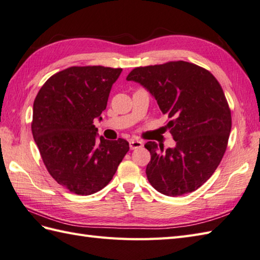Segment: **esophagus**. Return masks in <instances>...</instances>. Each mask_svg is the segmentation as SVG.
<instances>
[{"label": "esophagus", "instance_id": "34e87169", "mask_svg": "<svg viewBox=\"0 0 260 260\" xmlns=\"http://www.w3.org/2000/svg\"><path fill=\"white\" fill-rule=\"evenodd\" d=\"M143 146V142L142 141H137V140H132L129 142V148L131 149H136V148H141Z\"/></svg>", "mask_w": 260, "mask_h": 260}]
</instances>
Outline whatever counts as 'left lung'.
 I'll use <instances>...</instances> for the list:
<instances>
[{
  "mask_svg": "<svg viewBox=\"0 0 260 260\" xmlns=\"http://www.w3.org/2000/svg\"><path fill=\"white\" fill-rule=\"evenodd\" d=\"M157 101L170 122L174 148L147 142V179L166 196L188 194L206 183L226 152L232 115L215 76L201 66L177 61L136 68L126 77Z\"/></svg>",
  "mask_w": 260,
  "mask_h": 260,
  "instance_id": "8db88e82",
  "label": "left lung"
}]
</instances>
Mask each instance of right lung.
Here are the masks:
<instances>
[{
    "label": "right lung",
    "mask_w": 260,
    "mask_h": 260,
    "mask_svg": "<svg viewBox=\"0 0 260 260\" xmlns=\"http://www.w3.org/2000/svg\"><path fill=\"white\" fill-rule=\"evenodd\" d=\"M122 69L72 66L54 74L33 104L32 134L51 176L77 195H92L111 182L128 142L99 137L113 84Z\"/></svg>",
    "instance_id": "right-lung-1"
}]
</instances>
